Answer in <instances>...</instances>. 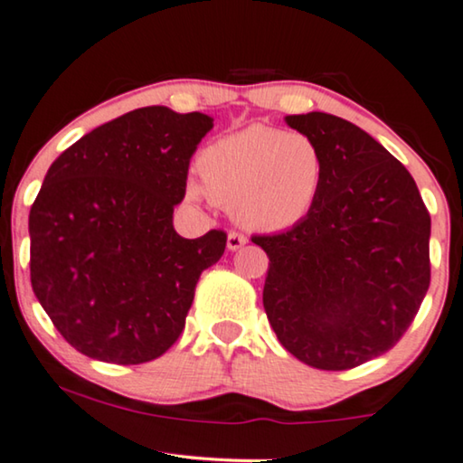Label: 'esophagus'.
Here are the masks:
<instances>
[{"label": "esophagus", "instance_id": "esophagus-1", "mask_svg": "<svg viewBox=\"0 0 463 463\" xmlns=\"http://www.w3.org/2000/svg\"><path fill=\"white\" fill-rule=\"evenodd\" d=\"M247 243V237L245 234H239V232H231L229 237H226V247H229L231 251H237L241 250Z\"/></svg>", "mask_w": 463, "mask_h": 463}]
</instances>
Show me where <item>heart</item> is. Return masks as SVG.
Segmentation results:
<instances>
[{"label":"heart","instance_id":"obj_1","mask_svg":"<svg viewBox=\"0 0 463 463\" xmlns=\"http://www.w3.org/2000/svg\"><path fill=\"white\" fill-rule=\"evenodd\" d=\"M197 172L201 184L188 180L184 186L191 203L207 194L245 229L281 232L315 207L325 157L308 136L253 123L210 142L199 153Z\"/></svg>","mask_w":463,"mask_h":463}]
</instances>
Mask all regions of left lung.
I'll list each match as a JSON object with an SVG mask.
<instances>
[{
  "label": "left lung",
  "mask_w": 463,
  "mask_h": 463,
  "mask_svg": "<svg viewBox=\"0 0 463 463\" xmlns=\"http://www.w3.org/2000/svg\"><path fill=\"white\" fill-rule=\"evenodd\" d=\"M317 142L325 178L288 232L253 237L269 256L264 310L306 364L344 371L394 346L430 285V213L407 167L342 117L288 115Z\"/></svg>",
  "instance_id": "1"
}]
</instances>
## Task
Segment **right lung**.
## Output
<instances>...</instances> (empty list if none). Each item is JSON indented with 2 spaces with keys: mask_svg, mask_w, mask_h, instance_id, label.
<instances>
[{
  "mask_svg": "<svg viewBox=\"0 0 463 463\" xmlns=\"http://www.w3.org/2000/svg\"><path fill=\"white\" fill-rule=\"evenodd\" d=\"M213 128L203 113L129 110L71 145L29 213L31 285L61 335L90 359L138 364L178 340L201 272L226 234L184 239L174 207Z\"/></svg>",
  "mask_w": 463,
  "mask_h": 463,
  "instance_id": "add662e5",
  "label": "right lung"
}]
</instances>
